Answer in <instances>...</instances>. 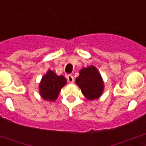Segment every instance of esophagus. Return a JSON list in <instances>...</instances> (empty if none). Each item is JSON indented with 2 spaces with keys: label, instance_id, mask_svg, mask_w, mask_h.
<instances>
[{
  "label": "esophagus",
  "instance_id": "34e87169",
  "mask_svg": "<svg viewBox=\"0 0 146 146\" xmlns=\"http://www.w3.org/2000/svg\"><path fill=\"white\" fill-rule=\"evenodd\" d=\"M67 80H68L69 83H73L74 82V78H73V75H71V74H69L67 76Z\"/></svg>",
  "mask_w": 146,
  "mask_h": 146
}]
</instances>
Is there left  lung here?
Wrapping results in <instances>:
<instances>
[{
	"label": "left lung",
	"mask_w": 146,
	"mask_h": 146,
	"mask_svg": "<svg viewBox=\"0 0 146 146\" xmlns=\"http://www.w3.org/2000/svg\"><path fill=\"white\" fill-rule=\"evenodd\" d=\"M76 83L87 100H96L103 93V78L93 65L81 69L80 76L76 79Z\"/></svg>",
	"instance_id": "1"
}]
</instances>
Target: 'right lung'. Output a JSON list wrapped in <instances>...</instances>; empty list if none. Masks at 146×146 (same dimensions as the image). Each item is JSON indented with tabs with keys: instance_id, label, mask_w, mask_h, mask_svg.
<instances>
[{
	"instance_id": "right-lung-1",
	"label": "right lung",
	"mask_w": 146,
	"mask_h": 146,
	"mask_svg": "<svg viewBox=\"0 0 146 146\" xmlns=\"http://www.w3.org/2000/svg\"><path fill=\"white\" fill-rule=\"evenodd\" d=\"M66 80L63 76L56 75L53 71L49 70L42 77L39 85V91L43 100L53 102L57 97L61 89L66 85Z\"/></svg>"
}]
</instances>
